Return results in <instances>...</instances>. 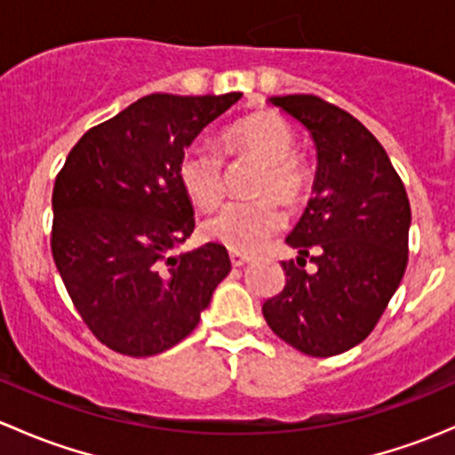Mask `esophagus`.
<instances>
[{"label":"esophagus","mask_w":455,"mask_h":455,"mask_svg":"<svg viewBox=\"0 0 455 455\" xmlns=\"http://www.w3.org/2000/svg\"><path fill=\"white\" fill-rule=\"evenodd\" d=\"M251 259H253V257H251V255L235 253V251H231V264L233 266H244V264H249Z\"/></svg>","instance_id":"esophagus-1"}]
</instances>
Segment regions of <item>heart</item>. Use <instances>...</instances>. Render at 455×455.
Segmentation results:
<instances>
[{
  "mask_svg": "<svg viewBox=\"0 0 455 455\" xmlns=\"http://www.w3.org/2000/svg\"><path fill=\"white\" fill-rule=\"evenodd\" d=\"M295 132L275 112H255L231 123L220 136V149L227 156H255L261 160L255 194H275L283 204H297L310 189V169L295 151ZM178 180L194 204L211 209L224 196L222 156L204 145L182 151ZM273 196L235 200L224 204L202 224L206 240L235 253H253L270 235L282 231L283 213Z\"/></svg>",
  "mask_w": 455,
  "mask_h": 455,
  "instance_id": "heart-1",
  "label": "heart"
}]
</instances>
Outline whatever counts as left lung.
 Segmentation results:
<instances>
[{"instance_id":"8db88e82","label":"left lung","mask_w":455,"mask_h":455,"mask_svg":"<svg viewBox=\"0 0 455 455\" xmlns=\"http://www.w3.org/2000/svg\"><path fill=\"white\" fill-rule=\"evenodd\" d=\"M313 136V198L286 237V283L261 306L279 339L308 356L359 346L379 323L407 266L411 209L383 145L352 114L313 94L268 99ZM317 266L303 268L305 257Z\"/></svg>"}]
</instances>
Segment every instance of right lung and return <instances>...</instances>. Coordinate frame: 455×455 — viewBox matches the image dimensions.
I'll list each match as a JSON object with an SVG mask.
<instances>
[{
	"instance_id": "obj_1",
	"label": "right lung",
	"mask_w": 455,
	"mask_h": 455,
	"mask_svg": "<svg viewBox=\"0 0 455 455\" xmlns=\"http://www.w3.org/2000/svg\"><path fill=\"white\" fill-rule=\"evenodd\" d=\"M242 99L149 94L87 130L52 191L54 264L100 343L154 356L194 332L231 270L222 244L169 255L194 233L182 151Z\"/></svg>"
}]
</instances>
